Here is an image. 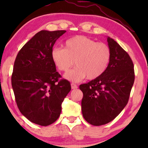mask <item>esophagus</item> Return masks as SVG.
Listing matches in <instances>:
<instances>
[{
  "mask_svg": "<svg viewBox=\"0 0 148 148\" xmlns=\"http://www.w3.org/2000/svg\"><path fill=\"white\" fill-rule=\"evenodd\" d=\"M77 86L75 85V84H71V89L73 90H75V89H77Z\"/></svg>",
  "mask_w": 148,
  "mask_h": 148,
  "instance_id": "1",
  "label": "esophagus"
}]
</instances>
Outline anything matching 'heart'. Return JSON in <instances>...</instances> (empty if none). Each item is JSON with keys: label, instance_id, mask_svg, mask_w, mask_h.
I'll return each instance as SVG.
<instances>
[{"label": "heart", "instance_id": "obj_1", "mask_svg": "<svg viewBox=\"0 0 148 148\" xmlns=\"http://www.w3.org/2000/svg\"><path fill=\"white\" fill-rule=\"evenodd\" d=\"M52 60L58 69L67 72L74 65L77 67L64 77L74 82L87 77L97 79L104 74L110 63L111 50L103 42H96L84 36H75L64 42V48L54 47L51 50Z\"/></svg>", "mask_w": 148, "mask_h": 148}]
</instances>
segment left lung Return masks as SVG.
I'll return each mask as SVG.
<instances>
[{"label":"left lung","mask_w":148,"mask_h":148,"mask_svg":"<svg viewBox=\"0 0 148 148\" xmlns=\"http://www.w3.org/2000/svg\"><path fill=\"white\" fill-rule=\"evenodd\" d=\"M111 59L100 77L79 86L84 96L82 111L87 122L94 126L114 119L129 101L135 80L134 66L128 53L112 38H107Z\"/></svg>","instance_id":"1"}]
</instances>
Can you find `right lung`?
Instances as JSON below:
<instances>
[{
    "mask_svg": "<svg viewBox=\"0 0 148 148\" xmlns=\"http://www.w3.org/2000/svg\"><path fill=\"white\" fill-rule=\"evenodd\" d=\"M65 30L38 32L24 45L14 62L11 84L20 112L41 126L55 122L61 104L71 91L70 82L60 79L51 50Z\"/></svg>",
    "mask_w": 148,
    "mask_h": 148,
    "instance_id": "obj_1",
    "label": "right lung"
}]
</instances>
